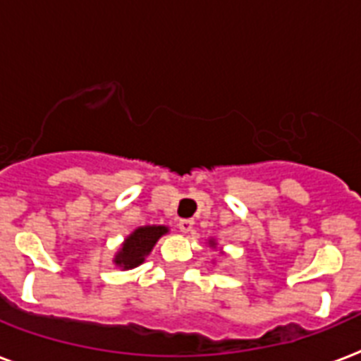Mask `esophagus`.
<instances>
[{
	"mask_svg": "<svg viewBox=\"0 0 361 361\" xmlns=\"http://www.w3.org/2000/svg\"><path fill=\"white\" fill-rule=\"evenodd\" d=\"M192 226H195L192 219H180V222H178V228H180L181 233H189L192 230Z\"/></svg>",
	"mask_w": 361,
	"mask_h": 361,
	"instance_id": "obj_1",
	"label": "esophagus"
}]
</instances>
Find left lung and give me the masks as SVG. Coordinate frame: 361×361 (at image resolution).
Returning <instances> with one entry per match:
<instances>
[{"label": "left lung", "instance_id": "left-lung-1", "mask_svg": "<svg viewBox=\"0 0 361 361\" xmlns=\"http://www.w3.org/2000/svg\"><path fill=\"white\" fill-rule=\"evenodd\" d=\"M207 245H209V248L216 250V241H215V239H207ZM221 254H224V252L221 250Z\"/></svg>", "mask_w": 361, "mask_h": 361}]
</instances>
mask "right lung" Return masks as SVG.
<instances>
[{"label": "right lung", "mask_w": 361, "mask_h": 361, "mask_svg": "<svg viewBox=\"0 0 361 361\" xmlns=\"http://www.w3.org/2000/svg\"><path fill=\"white\" fill-rule=\"evenodd\" d=\"M166 233H169V226H163V224H159V226L148 224V226L135 228L116 250L113 263L122 271H130V269L139 267L140 263H145L146 257L150 256L155 243Z\"/></svg>", "instance_id": "add662e5"}]
</instances>
